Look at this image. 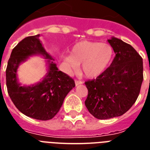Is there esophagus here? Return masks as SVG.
Segmentation results:
<instances>
[{"label":"esophagus","mask_w":150,"mask_h":150,"mask_svg":"<svg viewBox=\"0 0 150 150\" xmlns=\"http://www.w3.org/2000/svg\"><path fill=\"white\" fill-rule=\"evenodd\" d=\"M75 85H76V86H78V85H80V84H82V83H83V82H82V81H80V80H75Z\"/></svg>","instance_id":"34e87169"}]
</instances>
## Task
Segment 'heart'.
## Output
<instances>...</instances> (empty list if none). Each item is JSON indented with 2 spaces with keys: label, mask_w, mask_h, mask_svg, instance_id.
<instances>
[{
  "label": "heart",
  "mask_w": 150,
  "mask_h": 150,
  "mask_svg": "<svg viewBox=\"0 0 150 150\" xmlns=\"http://www.w3.org/2000/svg\"><path fill=\"white\" fill-rule=\"evenodd\" d=\"M113 55V47L108 43L81 41L73 46L70 56L64 59V64L68 72L77 70L81 64L85 76L94 78L107 69Z\"/></svg>",
  "instance_id": "obj_1"
}]
</instances>
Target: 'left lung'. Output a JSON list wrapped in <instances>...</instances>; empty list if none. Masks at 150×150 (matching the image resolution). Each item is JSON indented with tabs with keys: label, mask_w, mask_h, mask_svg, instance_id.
<instances>
[{
	"label": "left lung",
	"mask_w": 150,
	"mask_h": 150,
	"mask_svg": "<svg viewBox=\"0 0 150 150\" xmlns=\"http://www.w3.org/2000/svg\"><path fill=\"white\" fill-rule=\"evenodd\" d=\"M115 57L111 64L96 79L85 82L88 96L85 104L97 119L121 116L132 107L143 81L142 58L128 43L108 40Z\"/></svg>",
	"instance_id": "left-lung-1"
}]
</instances>
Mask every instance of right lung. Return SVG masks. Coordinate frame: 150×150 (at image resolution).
Instances as JSON below:
<instances>
[{
    "label": "right lung",
    "mask_w": 150,
    "mask_h": 150,
    "mask_svg": "<svg viewBox=\"0 0 150 150\" xmlns=\"http://www.w3.org/2000/svg\"><path fill=\"white\" fill-rule=\"evenodd\" d=\"M39 38L40 34L25 37L13 49L6 68V86L11 100L19 111L32 118L47 121L57 114L75 84L70 76L58 70ZM36 54L49 59L48 73L37 84L22 87L17 82V68L29 56Z\"/></svg>",
    "instance_id": "right-lung-1"
}]
</instances>
